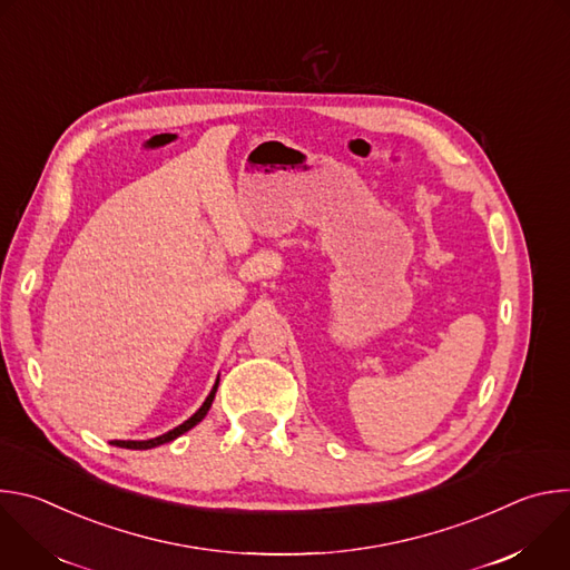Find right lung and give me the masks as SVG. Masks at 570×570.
Returning <instances> with one entry per match:
<instances>
[{"mask_svg": "<svg viewBox=\"0 0 570 570\" xmlns=\"http://www.w3.org/2000/svg\"><path fill=\"white\" fill-rule=\"evenodd\" d=\"M216 387H218V381L214 383V387H212V392H209V396L205 399V403L200 405V409L185 422V424H180V426H176L174 431H169V433H165V435H159V438H153V440H144V442H126V440H115V442H110V444H115V446H121V449H153V446H159V444H167V442H171V440H176V438H180L183 433H187L189 429H194L198 422H203V417L207 415V411H209V405H212V401H214V394H216Z\"/></svg>", "mask_w": 570, "mask_h": 570, "instance_id": "right-lung-1", "label": "right lung"}]
</instances>
